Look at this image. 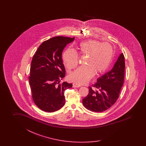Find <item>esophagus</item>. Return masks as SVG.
I'll use <instances>...</instances> for the list:
<instances>
[{
  "label": "esophagus",
  "instance_id": "obj_1",
  "mask_svg": "<svg viewBox=\"0 0 146 146\" xmlns=\"http://www.w3.org/2000/svg\"><path fill=\"white\" fill-rule=\"evenodd\" d=\"M72 86L74 88H78V87H81L80 84H76V83H74L72 84Z\"/></svg>",
  "mask_w": 146,
  "mask_h": 146
}]
</instances>
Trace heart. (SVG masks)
<instances>
[{
	"label": "heart",
	"instance_id": "obj_1",
	"mask_svg": "<svg viewBox=\"0 0 146 146\" xmlns=\"http://www.w3.org/2000/svg\"><path fill=\"white\" fill-rule=\"evenodd\" d=\"M79 54L88 56L86 65L82 66L69 75V79L78 84H84L96 75L102 74L112 62L114 51L111 44L99 40H89L81 42L78 47ZM66 67L70 70L77 66L80 58L74 50L68 48L62 55Z\"/></svg>",
	"mask_w": 146,
	"mask_h": 146
}]
</instances>
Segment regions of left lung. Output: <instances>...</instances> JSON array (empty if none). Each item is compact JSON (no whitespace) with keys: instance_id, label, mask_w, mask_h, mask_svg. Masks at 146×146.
<instances>
[{"instance_id":"left-lung-1","label":"left lung","mask_w":146,"mask_h":146,"mask_svg":"<svg viewBox=\"0 0 146 146\" xmlns=\"http://www.w3.org/2000/svg\"><path fill=\"white\" fill-rule=\"evenodd\" d=\"M125 68V57L121 53L112 70L89 87V93L82 100L84 107L92 112H101L114 104L124 84Z\"/></svg>"}]
</instances>
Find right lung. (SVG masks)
<instances>
[{"label": "right lung", "instance_id": "right-lung-1", "mask_svg": "<svg viewBox=\"0 0 146 146\" xmlns=\"http://www.w3.org/2000/svg\"><path fill=\"white\" fill-rule=\"evenodd\" d=\"M74 39L59 36L45 40L33 57L29 84L33 102L43 111L55 112L65 104L64 91L72 85L60 83L66 72L62 55L67 44Z\"/></svg>", "mask_w": 146, "mask_h": 146}]
</instances>
